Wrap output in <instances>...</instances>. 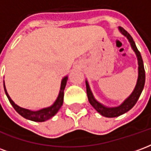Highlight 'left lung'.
<instances>
[{
    "instance_id": "1",
    "label": "left lung",
    "mask_w": 151,
    "mask_h": 151,
    "mask_svg": "<svg viewBox=\"0 0 151 151\" xmlns=\"http://www.w3.org/2000/svg\"><path fill=\"white\" fill-rule=\"evenodd\" d=\"M119 30L121 32V34L124 35V36L129 41L131 47L135 52L137 57V62H138V78H137V84L135 88L132 92V94L128 97V98L124 100V101L118 107H115V108H108L104 105L100 104L98 102L94 97V95L92 94L91 88L89 86L88 82L86 81V93H87V97H88V100L90 104H91L93 108H95L96 111H98L99 113L101 114L102 116L105 117H116L119 116L122 114L125 113L128 111H129L131 108H133L134 105L136 104L137 101L138 100L140 95L142 92V90L144 88V85H145V80H146V73H145V69H144V65H143V60L141 56V53L137 48V46L134 41H133V38L130 35L128 32H127L124 28L119 27Z\"/></svg>"
}]
</instances>
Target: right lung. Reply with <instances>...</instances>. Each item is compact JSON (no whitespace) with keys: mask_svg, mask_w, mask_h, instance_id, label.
<instances>
[{"mask_svg":"<svg viewBox=\"0 0 151 151\" xmlns=\"http://www.w3.org/2000/svg\"><path fill=\"white\" fill-rule=\"evenodd\" d=\"M67 80H68V77L66 76L64 78L62 79L61 81V85H60V93L58 97L56 99V100L55 101V103L53 104L51 107H48V108H43L41 110H39V111H31V110H28V109H26V108H22L21 107H19L17 104H15L14 102L11 99V98L9 97V95H8L7 93V91L5 89V82H4V89H5V95L8 98L9 101L10 102V104H12V106L14 107V108L15 109V111H17L18 114H20L22 116L24 117L27 120H32V121H36V122H43V121H45V120H47L50 118H52V116H54L57 111H59V109L60 108V107L62 106L63 104V100H64V90L65 88L66 82H67Z\"/></svg>","mask_w":151,"mask_h":151,"instance_id":"obj_1","label":"right lung"}]
</instances>
